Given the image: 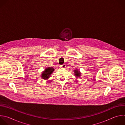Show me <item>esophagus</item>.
Instances as JSON below:
<instances>
[{
  "label": "esophagus",
  "mask_w": 125,
  "mask_h": 125,
  "mask_svg": "<svg viewBox=\"0 0 125 125\" xmlns=\"http://www.w3.org/2000/svg\"><path fill=\"white\" fill-rule=\"evenodd\" d=\"M66 67V65L65 64H64L61 65V66H60V67H61V68H65Z\"/></svg>",
  "instance_id": "esophagus-1"
}]
</instances>
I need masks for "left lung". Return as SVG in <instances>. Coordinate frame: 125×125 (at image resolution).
Here are the masks:
<instances>
[{"instance_id": "left-lung-1", "label": "left lung", "mask_w": 125, "mask_h": 125, "mask_svg": "<svg viewBox=\"0 0 125 125\" xmlns=\"http://www.w3.org/2000/svg\"><path fill=\"white\" fill-rule=\"evenodd\" d=\"M75 75L76 77H80V72L78 71V70H75Z\"/></svg>"}]
</instances>
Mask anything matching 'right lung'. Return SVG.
I'll use <instances>...</instances> for the list:
<instances>
[{"label": "right lung", "mask_w": 125, "mask_h": 125, "mask_svg": "<svg viewBox=\"0 0 125 125\" xmlns=\"http://www.w3.org/2000/svg\"><path fill=\"white\" fill-rule=\"evenodd\" d=\"M54 69L53 68H50V67H48L46 69H45V71H44V72H43L42 75V77L44 79V80H46L48 78H49V77H50V76L51 75V74L52 73V72L54 71Z\"/></svg>", "instance_id": "right-lung-1"}]
</instances>
